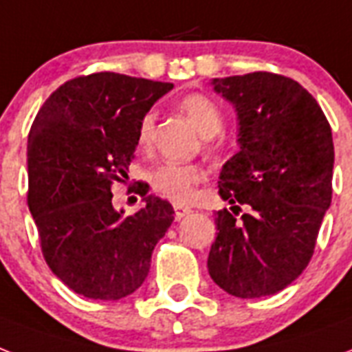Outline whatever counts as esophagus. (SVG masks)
<instances>
[{
    "instance_id": "34e87169",
    "label": "esophagus",
    "mask_w": 352,
    "mask_h": 352,
    "mask_svg": "<svg viewBox=\"0 0 352 352\" xmlns=\"http://www.w3.org/2000/svg\"><path fill=\"white\" fill-rule=\"evenodd\" d=\"M190 209L189 207H184V206H174V219L176 220H182L185 214H189Z\"/></svg>"
}]
</instances>
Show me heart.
Returning <instances> with one entry per match:
<instances>
[{
    "label": "heart",
    "mask_w": 352,
    "mask_h": 352,
    "mask_svg": "<svg viewBox=\"0 0 352 352\" xmlns=\"http://www.w3.org/2000/svg\"><path fill=\"white\" fill-rule=\"evenodd\" d=\"M179 110L189 117L198 132L206 138L207 152L217 151L214 135L224 130L226 117L224 111L211 97L204 94H190L179 100ZM156 130V116L154 111H146L138 124V146L141 151H148L154 141ZM152 189L162 198H167L176 206H187L196 198L198 185L206 182V173L198 165H176L165 163L157 167L151 176Z\"/></svg>",
    "instance_id": "b5f03b06"
}]
</instances>
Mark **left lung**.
<instances>
[{"label": "left lung", "mask_w": 352, "mask_h": 352, "mask_svg": "<svg viewBox=\"0 0 352 352\" xmlns=\"http://www.w3.org/2000/svg\"><path fill=\"white\" fill-rule=\"evenodd\" d=\"M233 102L241 151L220 173L217 241L207 270L224 292L242 299L272 296L301 275L332 200L334 145L318 100L277 73L214 78ZM241 205L248 213L238 219Z\"/></svg>", "instance_id": "8db88e82"}]
</instances>
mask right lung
<instances>
[{
	"label": "right lung",
	"mask_w": 352,
	"mask_h": 352,
	"mask_svg": "<svg viewBox=\"0 0 352 352\" xmlns=\"http://www.w3.org/2000/svg\"><path fill=\"white\" fill-rule=\"evenodd\" d=\"M170 82L119 73L80 75L56 88L32 121L27 141V206L53 274L73 292L116 301L135 292L157 241L174 220L167 200L133 190L146 206L124 217L111 185L128 178L138 124Z\"/></svg>",
	"instance_id": "obj_1"
}]
</instances>
